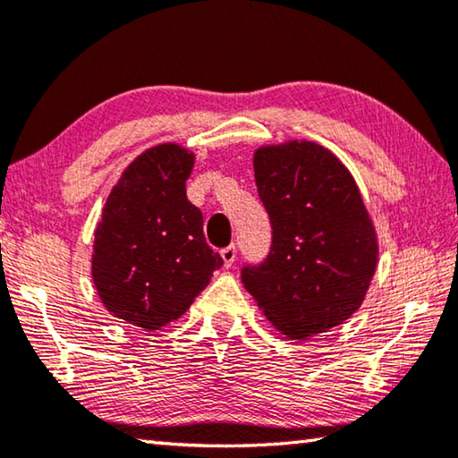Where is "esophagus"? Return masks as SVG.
Wrapping results in <instances>:
<instances>
[{
    "mask_svg": "<svg viewBox=\"0 0 458 458\" xmlns=\"http://www.w3.org/2000/svg\"><path fill=\"white\" fill-rule=\"evenodd\" d=\"M220 257H222V260H224V267L230 268L232 265H234V260H236V246L224 248V250L220 252Z\"/></svg>",
    "mask_w": 458,
    "mask_h": 458,
    "instance_id": "obj_1",
    "label": "esophagus"
}]
</instances>
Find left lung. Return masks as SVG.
I'll list each match as a JSON object with an SVG mask.
<instances>
[{
	"mask_svg": "<svg viewBox=\"0 0 458 458\" xmlns=\"http://www.w3.org/2000/svg\"><path fill=\"white\" fill-rule=\"evenodd\" d=\"M254 180L273 244L242 268L246 291L286 337L337 327L366 299L379 252L353 175L323 145L286 141L254 151Z\"/></svg>",
	"mask_w": 458,
	"mask_h": 458,
	"instance_id": "left-lung-1",
	"label": "left lung"
}]
</instances>
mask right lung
Wrapping results in <instances>:
<instances>
[{"mask_svg":"<svg viewBox=\"0 0 458 458\" xmlns=\"http://www.w3.org/2000/svg\"><path fill=\"white\" fill-rule=\"evenodd\" d=\"M196 155L177 143L143 151L108 193L92 246V283L108 313L145 331L180 319L224 265L185 196Z\"/></svg>","mask_w":458,"mask_h":458,"instance_id":"obj_1","label":"right lung"}]
</instances>
